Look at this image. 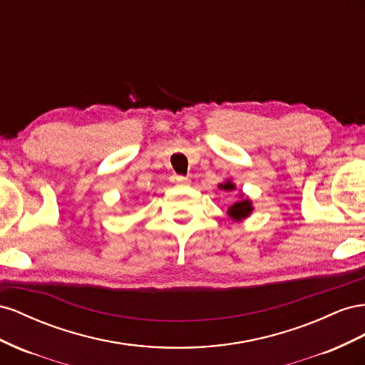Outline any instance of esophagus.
<instances>
[{
    "label": "esophagus",
    "instance_id": "34e87169",
    "mask_svg": "<svg viewBox=\"0 0 365 365\" xmlns=\"http://www.w3.org/2000/svg\"><path fill=\"white\" fill-rule=\"evenodd\" d=\"M173 182H174V183L188 185V183H190V179H188V177H185V175H174V177H173Z\"/></svg>",
    "mask_w": 365,
    "mask_h": 365
}]
</instances>
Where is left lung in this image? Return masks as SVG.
Returning a JSON list of instances; mask_svg holds the SVG:
<instances>
[{
	"mask_svg": "<svg viewBox=\"0 0 365 365\" xmlns=\"http://www.w3.org/2000/svg\"><path fill=\"white\" fill-rule=\"evenodd\" d=\"M220 188H223L225 191H232L235 186L231 183V182H226L223 185H220ZM229 215H231L234 220H240V218H245L247 217L249 214L252 212V206H251V202H249L247 199H242L235 202L231 207H229Z\"/></svg>",
	"mask_w": 365,
	"mask_h": 365,
	"instance_id": "1",
	"label": "left lung"
}]
</instances>
